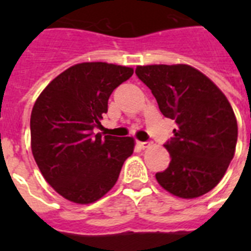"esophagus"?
I'll list each match as a JSON object with an SVG mask.
<instances>
[{
    "label": "esophagus",
    "mask_w": 251,
    "mask_h": 251,
    "mask_svg": "<svg viewBox=\"0 0 251 251\" xmlns=\"http://www.w3.org/2000/svg\"><path fill=\"white\" fill-rule=\"evenodd\" d=\"M138 145L141 146L142 148H148L151 146L150 142H138Z\"/></svg>",
    "instance_id": "1"
}]
</instances>
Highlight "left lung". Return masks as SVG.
I'll return each instance as SVG.
<instances>
[{
    "instance_id": "obj_1",
    "label": "left lung",
    "mask_w": 251,
    "mask_h": 251,
    "mask_svg": "<svg viewBox=\"0 0 251 251\" xmlns=\"http://www.w3.org/2000/svg\"><path fill=\"white\" fill-rule=\"evenodd\" d=\"M136 74L177 126L165 145L170 166L157 172V181L182 199L207 194L224 177L236 147L238 123L229 100L190 65L137 66Z\"/></svg>"
}]
</instances>
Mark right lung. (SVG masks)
<instances>
[{"label": "right lung", "instance_id": "1", "mask_svg": "<svg viewBox=\"0 0 251 251\" xmlns=\"http://www.w3.org/2000/svg\"><path fill=\"white\" fill-rule=\"evenodd\" d=\"M133 69L81 63L57 75L31 112V150L44 178L66 200L90 203L115 185L133 153L130 137H101L108 99Z\"/></svg>", "mask_w": 251, "mask_h": 251}]
</instances>
